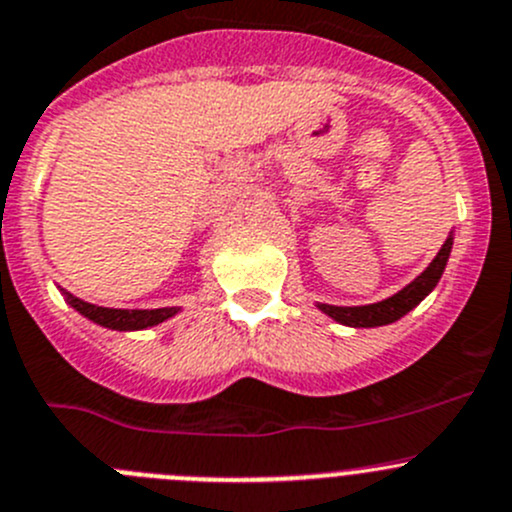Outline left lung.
<instances>
[{"instance_id": "left-lung-1", "label": "left lung", "mask_w": 512, "mask_h": 512, "mask_svg": "<svg viewBox=\"0 0 512 512\" xmlns=\"http://www.w3.org/2000/svg\"><path fill=\"white\" fill-rule=\"evenodd\" d=\"M450 250H453V235H448L445 245L440 247V252L435 255V260L430 262L428 270L423 275L415 277L408 287L398 292V295L388 297V300L375 302V305H360V307H335V305H317L325 315H330L332 320L342 322L347 327H380L390 325V322L400 320L403 315H408L415 305L425 300V297L433 292V287L438 285L440 275H443L445 265H448Z\"/></svg>"}]
</instances>
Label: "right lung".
<instances>
[{"mask_svg": "<svg viewBox=\"0 0 512 512\" xmlns=\"http://www.w3.org/2000/svg\"><path fill=\"white\" fill-rule=\"evenodd\" d=\"M67 300L74 310L82 312L84 317H89L97 325L109 327V330H145V327L160 325L167 317L177 315V307H160V310H112V307L89 305V302L77 300L72 295H67Z\"/></svg>", "mask_w": 512, "mask_h": 512, "instance_id": "add662e5", "label": "right lung"}]
</instances>
